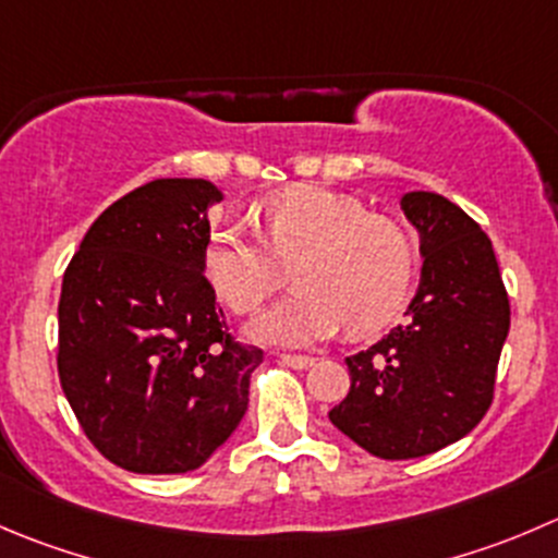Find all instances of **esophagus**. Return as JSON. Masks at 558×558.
<instances>
[{"label":"esophagus","instance_id":"obj_1","mask_svg":"<svg viewBox=\"0 0 558 558\" xmlns=\"http://www.w3.org/2000/svg\"><path fill=\"white\" fill-rule=\"evenodd\" d=\"M280 362L289 367H294V371H307V367L316 365V360H313V356H305V354H280Z\"/></svg>","mask_w":558,"mask_h":558}]
</instances>
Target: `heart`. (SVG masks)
<instances>
[{"instance_id":"obj_1","label":"heart","mask_w":558,"mask_h":558,"mask_svg":"<svg viewBox=\"0 0 558 558\" xmlns=\"http://www.w3.org/2000/svg\"><path fill=\"white\" fill-rule=\"evenodd\" d=\"M258 215L275 258H296L291 269L296 294L253 318L251 338L311 345L338 332L343 322L349 332L367 335L398 316L416 269L414 242L398 220L316 185H294L264 198ZM202 264L215 294L236 313L262 305L275 286L267 247L240 223L209 231Z\"/></svg>"}]
</instances>
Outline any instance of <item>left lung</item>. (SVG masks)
<instances>
[{
	"label": "left lung",
	"instance_id": "1",
	"mask_svg": "<svg viewBox=\"0 0 558 558\" xmlns=\"http://www.w3.org/2000/svg\"><path fill=\"white\" fill-rule=\"evenodd\" d=\"M423 272L405 324L345 356L349 395L335 428L384 461L423 458L463 439L488 411L510 332V300L488 234L439 193L400 198Z\"/></svg>",
	"mask_w": 558,
	"mask_h": 558
}]
</instances>
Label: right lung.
Listing matches in <instances>:
<instances>
[{
    "mask_svg": "<svg viewBox=\"0 0 558 558\" xmlns=\"http://www.w3.org/2000/svg\"><path fill=\"white\" fill-rule=\"evenodd\" d=\"M209 180H155L81 240L59 296V381L92 445L135 474H185L247 411L264 351L226 332L204 275Z\"/></svg>",
    "mask_w": 558,
    "mask_h": 558,
    "instance_id": "obj_1",
    "label": "right lung"
}]
</instances>
